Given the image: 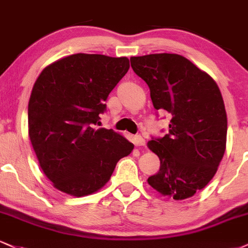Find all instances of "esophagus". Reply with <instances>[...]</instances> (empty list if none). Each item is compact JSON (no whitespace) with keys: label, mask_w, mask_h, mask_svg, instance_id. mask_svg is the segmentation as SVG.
<instances>
[{"label":"esophagus","mask_w":248,"mask_h":248,"mask_svg":"<svg viewBox=\"0 0 248 248\" xmlns=\"http://www.w3.org/2000/svg\"><path fill=\"white\" fill-rule=\"evenodd\" d=\"M134 143H135V145H137V147H143V145H145V140L141 135H136L135 142Z\"/></svg>","instance_id":"1"}]
</instances>
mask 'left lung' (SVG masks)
<instances>
[{"mask_svg": "<svg viewBox=\"0 0 248 248\" xmlns=\"http://www.w3.org/2000/svg\"><path fill=\"white\" fill-rule=\"evenodd\" d=\"M130 64L150 89L155 108L171 118L169 133L148 142L160 160L148 184L177 201L192 198L214 178L225 153L228 118L218 85L178 54L132 56Z\"/></svg>", "mask_w": 248, "mask_h": 248, "instance_id": "8db88e82", "label": "left lung"}]
</instances>
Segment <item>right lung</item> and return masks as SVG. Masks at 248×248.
Listing matches in <instances>:
<instances>
[{"label": "right lung", "mask_w": 248, "mask_h": 248, "mask_svg": "<svg viewBox=\"0 0 248 248\" xmlns=\"http://www.w3.org/2000/svg\"><path fill=\"white\" fill-rule=\"evenodd\" d=\"M129 69L127 58L73 54L47 65L29 100V136L45 175L71 196L103 188L134 144L93 126L107 97Z\"/></svg>", "instance_id": "add662e5"}]
</instances>
